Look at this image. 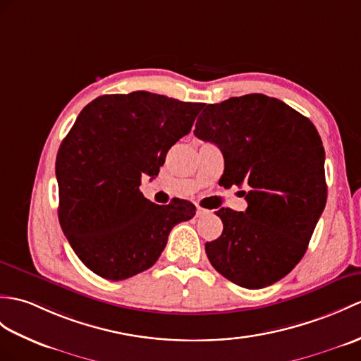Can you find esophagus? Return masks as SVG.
Masks as SVG:
<instances>
[{
  "label": "esophagus",
  "instance_id": "esophagus-1",
  "mask_svg": "<svg viewBox=\"0 0 361 361\" xmlns=\"http://www.w3.org/2000/svg\"><path fill=\"white\" fill-rule=\"evenodd\" d=\"M207 214H209L207 209L201 207V206H197V216H203V215H207Z\"/></svg>",
  "mask_w": 361,
  "mask_h": 361
}]
</instances>
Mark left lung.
Here are the masks:
<instances>
[{
    "instance_id": "left-lung-1",
    "label": "left lung",
    "mask_w": 361,
    "mask_h": 361,
    "mask_svg": "<svg viewBox=\"0 0 361 361\" xmlns=\"http://www.w3.org/2000/svg\"><path fill=\"white\" fill-rule=\"evenodd\" d=\"M194 133L221 149V186L247 189L245 212H216L223 233L206 243L209 262L241 288L271 286L303 258L326 206L315 126L280 99L249 94L207 104Z\"/></svg>"
}]
</instances>
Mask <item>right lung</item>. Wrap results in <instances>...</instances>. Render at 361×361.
<instances>
[{"label": "right lung", "instance_id": "add662e5", "mask_svg": "<svg viewBox=\"0 0 361 361\" xmlns=\"http://www.w3.org/2000/svg\"><path fill=\"white\" fill-rule=\"evenodd\" d=\"M203 107L137 90L102 95L80 112L56 155L58 219L92 272L118 281L149 269L173 226L195 215L186 200L152 203L140 184L158 175Z\"/></svg>", "mask_w": 361, "mask_h": 361}]
</instances>
